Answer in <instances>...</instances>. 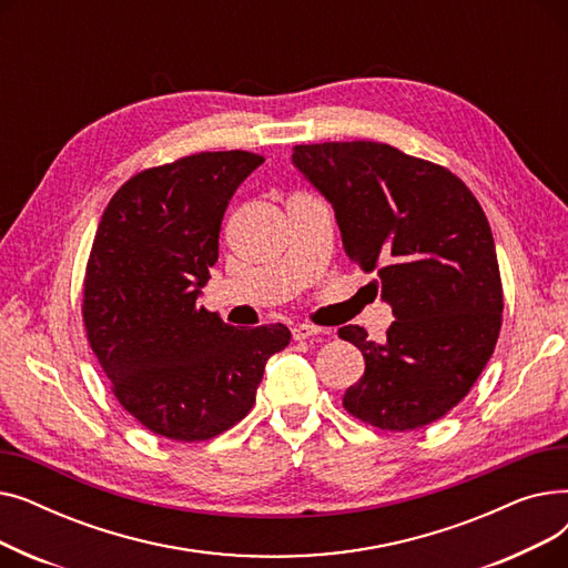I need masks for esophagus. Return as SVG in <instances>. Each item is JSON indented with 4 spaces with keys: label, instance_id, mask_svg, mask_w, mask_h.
Returning <instances> with one entry per match:
<instances>
[{
    "label": "esophagus",
    "instance_id": "esophagus-1",
    "mask_svg": "<svg viewBox=\"0 0 568 568\" xmlns=\"http://www.w3.org/2000/svg\"><path fill=\"white\" fill-rule=\"evenodd\" d=\"M322 329L315 324H296L292 329V336L294 341H306V338H313V336H320Z\"/></svg>",
    "mask_w": 568,
    "mask_h": 568
}]
</instances>
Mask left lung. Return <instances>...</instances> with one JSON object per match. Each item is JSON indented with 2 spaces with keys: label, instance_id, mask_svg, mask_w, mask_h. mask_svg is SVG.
Listing matches in <instances>:
<instances>
[{
  "label": "left lung",
  "instance_id": "8db88e82",
  "mask_svg": "<svg viewBox=\"0 0 568 568\" xmlns=\"http://www.w3.org/2000/svg\"><path fill=\"white\" fill-rule=\"evenodd\" d=\"M292 165L334 206L347 257L377 272L396 317L384 343L356 324L338 329L366 359L345 409L382 430L442 419L486 368L501 326L481 204L454 172L382 142L296 144Z\"/></svg>",
  "mask_w": 568,
  "mask_h": 568
}]
</instances>
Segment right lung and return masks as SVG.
Masks as SVG:
<instances>
[{
	"mask_svg": "<svg viewBox=\"0 0 568 568\" xmlns=\"http://www.w3.org/2000/svg\"><path fill=\"white\" fill-rule=\"evenodd\" d=\"M264 163L202 152L135 174L108 202L87 262L82 317L116 400L156 435L200 442L255 405L285 324L234 329L197 308L225 209Z\"/></svg>",
	"mask_w": 568,
	"mask_h": 568,
	"instance_id": "add662e5",
	"label": "right lung"
}]
</instances>
